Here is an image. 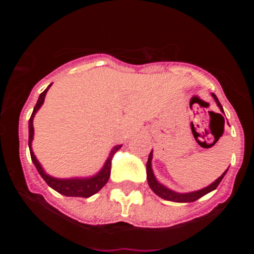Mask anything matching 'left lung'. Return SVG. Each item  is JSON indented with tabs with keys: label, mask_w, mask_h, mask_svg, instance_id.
I'll return each instance as SVG.
<instances>
[{
	"label": "left lung",
	"mask_w": 254,
	"mask_h": 254,
	"mask_svg": "<svg viewBox=\"0 0 254 254\" xmlns=\"http://www.w3.org/2000/svg\"><path fill=\"white\" fill-rule=\"evenodd\" d=\"M211 95H212V98L215 99L216 104L219 105V108L221 109V112L224 113L223 107H221V104H220L219 99H217V96L215 95V94H211ZM151 160H152V151L150 152L149 160H147V164H146L147 183H149L150 188H151L154 193H156L159 197H161V198L167 199V201H172V202H194V201H197V199L201 198L202 196L207 194L208 192H211V190H216L217 186L220 185V182L223 181L224 176H225L226 172H228V169H226L225 172L223 173V176H220L219 178H217L216 181L214 182V183H211L210 186L202 188V190H194V192H190V193H178V192H174V190H169V188H167L165 186L160 185V183L156 181V178H155V176H154V173H152Z\"/></svg>",
	"instance_id": "obj_1"
}]
</instances>
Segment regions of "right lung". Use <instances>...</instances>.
Masks as SVG:
<instances>
[{
	"label": "right lung",
	"mask_w": 254,
	"mask_h": 254,
	"mask_svg": "<svg viewBox=\"0 0 254 254\" xmlns=\"http://www.w3.org/2000/svg\"><path fill=\"white\" fill-rule=\"evenodd\" d=\"M52 85V84H51ZM49 85L46 90L39 95V99H38L37 104L34 107V111L31 113L30 120H29V149H30V156L31 161L34 163L35 168L39 172V174L42 176V178L46 181L47 185L51 188H53L55 190H57L58 193L64 194V196L68 197H84V198H87V197L93 196L96 192H99L105 185H107L108 179L111 177V164H112V158L113 155L116 154L118 150L121 149L122 145H118V146L113 147V150L109 154V158L105 161L104 167L102 168L98 174L90 177V178H71V179H60L55 178V177H51L49 174H47L43 170L42 165L39 164V161L35 158L34 152L31 150V141H33V136H34V127H33V120H34L35 113L38 112L42 104L44 103V98H46V94L48 91V89L51 87Z\"/></svg>",
	"instance_id": "add662e5"
}]
</instances>
